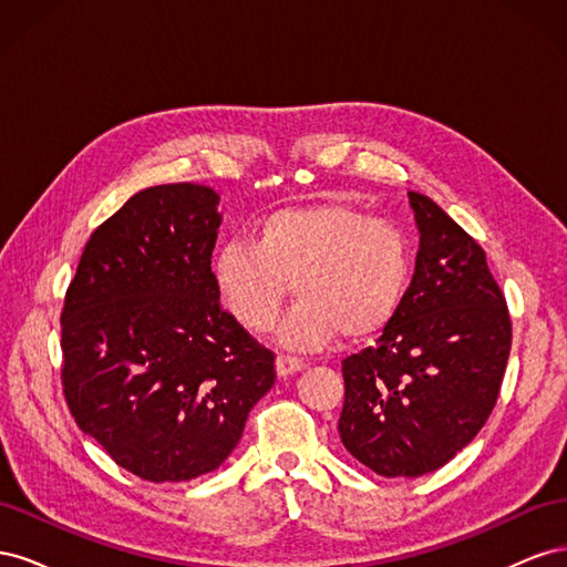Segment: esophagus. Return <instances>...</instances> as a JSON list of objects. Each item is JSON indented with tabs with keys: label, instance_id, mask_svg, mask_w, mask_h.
Instances as JSON below:
<instances>
[{
	"label": "esophagus",
	"instance_id": "34e87169",
	"mask_svg": "<svg viewBox=\"0 0 567 567\" xmlns=\"http://www.w3.org/2000/svg\"><path fill=\"white\" fill-rule=\"evenodd\" d=\"M305 362L300 357H290V354H279L277 357V373L279 375H290V373H298L302 371Z\"/></svg>",
	"mask_w": 567,
	"mask_h": 567
}]
</instances>
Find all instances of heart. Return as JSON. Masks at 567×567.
<instances>
[{
    "label": "heart",
    "mask_w": 567,
    "mask_h": 567,
    "mask_svg": "<svg viewBox=\"0 0 567 567\" xmlns=\"http://www.w3.org/2000/svg\"><path fill=\"white\" fill-rule=\"evenodd\" d=\"M411 267L409 236L394 221L326 200L257 219L250 244H221L213 279L229 312L252 333L271 329L293 286L300 302L279 340L307 350L338 333L362 340L383 331L406 296Z\"/></svg>",
    "instance_id": "heart-1"
}]
</instances>
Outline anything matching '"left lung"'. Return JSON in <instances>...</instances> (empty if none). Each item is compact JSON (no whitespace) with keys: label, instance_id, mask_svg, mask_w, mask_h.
<instances>
[{"label":"left lung","instance_id":"1","mask_svg":"<svg viewBox=\"0 0 567 567\" xmlns=\"http://www.w3.org/2000/svg\"><path fill=\"white\" fill-rule=\"evenodd\" d=\"M416 269L373 348L342 362L346 450L383 477H419L452 461L499 398L511 317L485 250L435 200L409 192Z\"/></svg>","mask_w":567,"mask_h":567}]
</instances>
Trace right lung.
Listing matches in <instances>:
<instances>
[{
  "label": "right lung",
  "instance_id": "add662e5",
  "mask_svg": "<svg viewBox=\"0 0 567 567\" xmlns=\"http://www.w3.org/2000/svg\"><path fill=\"white\" fill-rule=\"evenodd\" d=\"M217 205L203 184L134 194L90 236L63 302L68 409L148 483L219 468L277 379L274 354L219 307Z\"/></svg>",
  "mask_w": 567,
  "mask_h": 567
}]
</instances>
